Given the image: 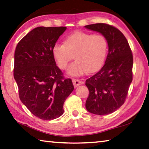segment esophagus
I'll list each match as a JSON object with an SVG mask.
<instances>
[{"label": "esophagus", "instance_id": "1", "mask_svg": "<svg viewBox=\"0 0 149 149\" xmlns=\"http://www.w3.org/2000/svg\"><path fill=\"white\" fill-rule=\"evenodd\" d=\"M72 83H73V85L74 86V87H77L78 86H79L81 84V81L78 79H73Z\"/></svg>", "mask_w": 149, "mask_h": 149}]
</instances>
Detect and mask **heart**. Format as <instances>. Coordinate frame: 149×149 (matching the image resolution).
<instances>
[{
    "label": "heart",
    "instance_id": "heart-1",
    "mask_svg": "<svg viewBox=\"0 0 149 149\" xmlns=\"http://www.w3.org/2000/svg\"><path fill=\"white\" fill-rule=\"evenodd\" d=\"M108 43L104 35L75 32L64 39V44L55 43L52 54L59 68L66 70L74 55L75 61L70 66L68 74L77 76L86 72L98 71L104 64Z\"/></svg>",
    "mask_w": 149,
    "mask_h": 149
}]
</instances>
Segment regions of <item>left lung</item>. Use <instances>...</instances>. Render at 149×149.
Returning a JSON list of instances; mask_svg holds the SVG:
<instances>
[{
    "mask_svg": "<svg viewBox=\"0 0 149 149\" xmlns=\"http://www.w3.org/2000/svg\"><path fill=\"white\" fill-rule=\"evenodd\" d=\"M85 27L104 35L109 47L104 66L86 80L89 95L85 107L93 114L108 115L125 101L132 81L133 55L125 36L115 26L96 23Z\"/></svg>",
    "mask_w": 149,
    "mask_h": 149,
    "instance_id": "obj_1",
    "label": "left lung"
}]
</instances>
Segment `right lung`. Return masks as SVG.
I'll return each mask as SVG.
<instances>
[{
	"label": "right lung",
	"mask_w": 149,
	"mask_h": 149,
	"mask_svg": "<svg viewBox=\"0 0 149 149\" xmlns=\"http://www.w3.org/2000/svg\"><path fill=\"white\" fill-rule=\"evenodd\" d=\"M65 26H39L18 43L14 54L13 77L21 101L34 116L53 120L63 114V104L74 91L52 54V47Z\"/></svg>",
	"instance_id": "1"
}]
</instances>
